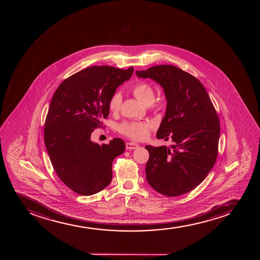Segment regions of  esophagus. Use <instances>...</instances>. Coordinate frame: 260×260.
Masks as SVG:
<instances>
[{
    "label": "esophagus",
    "mask_w": 260,
    "mask_h": 260,
    "mask_svg": "<svg viewBox=\"0 0 260 260\" xmlns=\"http://www.w3.org/2000/svg\"><path fill=\"white\" fill-rule=\"evenodd\" d=\"M139 146H140L138 144L134 143V142H127V143L125 144V148L127 150L137 149Z\"/></svg>",
    "instance_id": "obj_1"
}]
</instances>
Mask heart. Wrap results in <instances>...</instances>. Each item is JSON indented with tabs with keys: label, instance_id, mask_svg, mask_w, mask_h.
I'll use <instances>...</instances> for the list:
<instances>
[{
	"label": "heart",
	"instance_id": "obj_1",
	"mask_svg": "<svg viewBox=\"0 0 260 260\" xmlns=\"http://www.w3.org/2000/svg\"><path fill=\"white\" fill-rule=\"evenodd\" d=\"M132 93L136 97L139 102H141L145 106L152 104L155 94L154 90L150 84L146 82H139L135 84L132 88ZM122 102V97L119 93H115L112 96L109 102V109L112 112L119 110L120 104ZM152 125L149 123L145 122H125L119 125V130L123 135H126L133 140L141 141L146 139L149 134V129Z\"/></svg>",
	"mask_w": 260,
	"mask_h": 260
}]
</instances>
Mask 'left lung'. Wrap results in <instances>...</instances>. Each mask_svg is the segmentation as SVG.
I'll use <instances>...</instances> for the list:
<instances>
[{
    "label": "left lung",
    "mask_w": 260,
    "mask_h": 260,
    "mask_svg": "<svg viewBox=\"0 0 260 260\" xmlns=\"http://www.w3.org/2000/svg\"><path fill=\"white\" fill-rule=\"evenodd\" d=\"M164 91L167 109L157 132L170 147L146 146L147 182L159 193L175 197L195 188L206 179L218 155L219 119L206 88L197 78L173 65L136 71Z\"/></svg>",
    "instance_id": "8db88e82"
}]
</instances>
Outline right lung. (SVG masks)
Segmentation results:
<instances>
[{
    "mask_svg": "<svg viewBox=\"0 0 260 260\" xmlns=\"http://www.w3.org/2000/svg\"><path fill=\"white\" fill-rule=\"evenodd\" d=\"M133 73V67H90L63 81L51 100L46 148L58 177L76 193L89 196L110 184L112 164L125 151V142L114 138L101 146L91 134L108 118L111 97Z\"/></svg>",
    "mask_w": 260,
    "mask_h": 260,
    "instance_id": "right-lung-1",
    "label": "right lung"
}]
</instances>
